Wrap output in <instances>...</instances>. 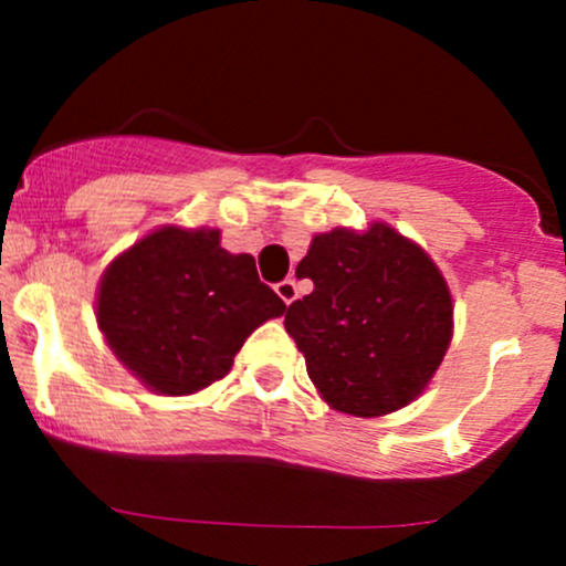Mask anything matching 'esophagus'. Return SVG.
<instances>
[{
	"instance_id": "1",
	"label": "esophagus",
	"mask_w": 566,
	"mask_h": 566,
	"mask_svg": "<svg viewBox=\"0 0 566 566\" xmlns=\"http://www.w3.org/2000/svg\"><path fill=\"white\" fill-rule=\"evenodd\" d=\"M276 295H279V298H282L287 306L293 304V301L298 298V287H295L293 279H284V282H279V284H276Z\"/></svg>"
}]
</instances>
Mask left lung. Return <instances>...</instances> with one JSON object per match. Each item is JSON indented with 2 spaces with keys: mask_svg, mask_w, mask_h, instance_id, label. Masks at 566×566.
Instances as JSON below:
<instances>
[{
  "mask_svg": "<svg viewBox=\"0 0 566 566\" xmlns=\"http://www.w3.org/2000/svg\"><path fill=\"white\" fill-rule=\"evenodd\" d=\"M315 290L290 304L284 328L319 397L375 419L413 402L441 367L454 304L441 268L384 221L312 238L298 262Z\"/></svg>",
  "mask_w": 566,
  "mask_h": 566,
  "instance_id": "left-lung-1",
  "label": "left lung"
}]
</instances>
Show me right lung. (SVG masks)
Wrapping results in <instances>:
<instances>
[{
  "mask_svg": "<svg viewBox=\"0 0 566 566\" xmlns=\"http://www.w3.org/2000/svg\"><path fill=\"white\" fill-rule=\"evenodd\" d=\"M254 256L213 227L164 224L106 265L95 319L117 361L150 391L188 397L232 369L254 328L284 315Z\"/></svg>",
  "mask_w": 566,
  "mask_h": 566,
  "instance_id": "right-lung-1",
  "label": "right lung"
}]
</instances>
